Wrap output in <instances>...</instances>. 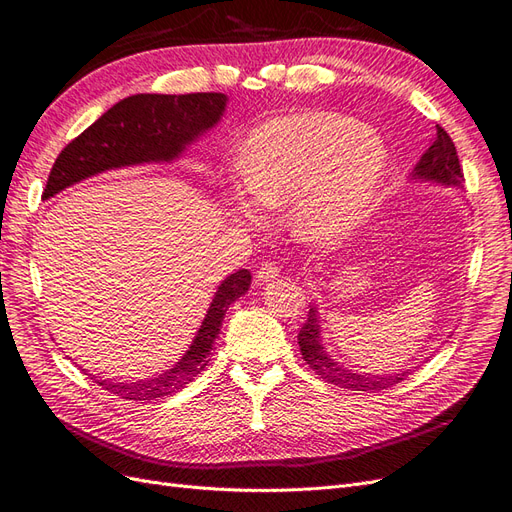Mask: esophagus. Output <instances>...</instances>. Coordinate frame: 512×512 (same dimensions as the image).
<instances>
[{
	"mask_svg": "<svg viewBox=\"0 0 512 512\" xmlns=\"http://www.w3.org/2000/svg\"><path fill=\"white\" fill-rule=\"evenodd\" d=\"M279 274H281V268L276 264H261L259 270L255 272V279H257L259 285H264V283L274 281Z\"/></svg>",
	"mask_w": 512,
	"mask_h": 512,
	"instance_id": "obj_1",
	"label": "esophagus"
}]
</instances>
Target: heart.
Masks as SVG:
<instances>
[{
	"label": "heart",
	"instance_id": "b5f03b06",
	"mask_svg": "<svg viewBox=\"0 0 512 512\" xmlns=\"http://www.w3.org/2000/svg\"><path fill=\"white\" fill-rule=\"evenodd\" d=\"M388 152L371 128L334 113H294L259 124L242 143L227 208L248 227L261 210H283L296 240L337 246L367 221L384 182Z\"/></svg>",
	"mask_w": 512,
	"mask_h": 512
}]
</instances>
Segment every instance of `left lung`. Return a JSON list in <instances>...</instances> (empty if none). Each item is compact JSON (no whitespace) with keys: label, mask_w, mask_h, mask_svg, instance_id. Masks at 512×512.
Here are the masks:
<instances>
[{"label":"left lung","mask_w":512,"mask_h":512,"mask_svg":"<svg viewBox=\"0 0 512 512\" xmlns=\"http://www.w3.org/2000/svg\"><path fill=\"white\" fill-rule=\"evenodd\" d=\"M412 180L440 184L446 188H461L463 171L459 165L457 148L442 126H437V137L431 141L429 150L422 154L416 163V167L412 171ZM298 343H300V352H302V358L306 360V364H309V367L317 375H321L324 382L334 384L339 388L375 392V390H384V388L399 384L401 379H405L412 373V369H405L399 373L371 375V373H358V371L343 367L341 362H337L328 354L324 341H321V319H319L317 304H313L309 309L306 324L302 326V330L298 334Z\"/></svg>","instance_id":"obj_1"}]
</instances>
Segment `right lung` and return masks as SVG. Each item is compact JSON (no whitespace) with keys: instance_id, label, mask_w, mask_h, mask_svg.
<instances>
[{"instance_id":"obj_1","label":"right lung","mask_w":512,"mask_h":512,"mask_svg":"<svg viewBox=\"0 0 512 512\" xmlns=\"http://www.w3.org/2000/svg\"><path fill=\"white\" fill-rule=\"evenodd\" d=\"M227 100L225 94L216 92L180 96L135 94L120 100L55 158L45 199L102 171L171 163L184 154L188 145L221 122ZM248 287H251L248 270L233 272L218 285L191 347L165 373L139 382L96 379V384L128 401H154L182 390L206 369L227 309L246 294Z\"/></svg>"}]
</instances>
